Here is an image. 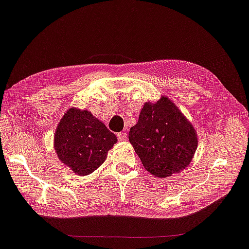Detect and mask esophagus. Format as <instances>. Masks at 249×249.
<instances>
[{
	"label": "esophagus",
	"mask_w": 249,
	"mask_h": 249,
	"mask_svg": "<svg viewBox=\"0 0 249 249\" xmlns=\"http://www.w3.org/2000/svg\"><path fill=\"white\" fill-rule=\"evenodd\" d=\"M118 139L120 141H125L127 139V134L125 133V131H121V133H118Z\"/></svg>",
	"instance_id": "34e87169"
}]
</instances>
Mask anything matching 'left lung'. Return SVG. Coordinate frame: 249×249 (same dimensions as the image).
Segmentation results:
<instances>
[{
	"label": "left lung",
	"mask_w": 249,
	"mask_h": 249,
	"mask_svg": "<svg viewBox=\"0 0 249 249\" xmlns=\"http://www.w3.org/2000/svg\"><path fill=\"white\" fill-rule=\"evenodd\" d=\"M128 139L144 168L160 178L182 172L197 148L196 129L164 96L155 104H144Z\"/></svg>",
	"instance_id": "obj_1"
}]
</instances>
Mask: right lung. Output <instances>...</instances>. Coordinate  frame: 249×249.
Returning <instances> with one entry per match:
<instances>
[{
    "label": "right lung",
    "instance_id": "right-lung-1",
    "mask_svg": "<svg viewBox=\"0 0 249 249\" xmlns=\"http://www.w3.org/2000/svg\"><path fill=\"white\" fill-rule=\"evenodd\" d=\"M116 136L89 111L70 109L58 124L55 150L63 164L80 176L98 168L116 142Z\"/></svg>",
    "mask_w": 249,
    "mask_h": 249
}]
</instances>
